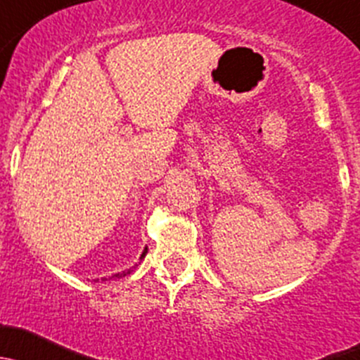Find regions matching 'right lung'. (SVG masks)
Instances as JSON below:
<instances>
[{
    "mask_svg": "<svg viewBox=\"0 0 360 360\" xmlns=\"http://www.w3.org/2000/svg\"><path fill=\"white\" fill-rule=\"evenodd\" d=\"M146 253H147V248H146V251H143V253H142V258H143V257H146ZM133 269H135V266H133ZM133 269L126 270V272H123V276H126V274H129V272H131V270H133ZM116 277H121V274H116Z\"/></svg>",
    "mask_w": 360,
    "mask_h": 360,
    "instance_id": "1",
    "label": "right lung"
}]
</instances>
